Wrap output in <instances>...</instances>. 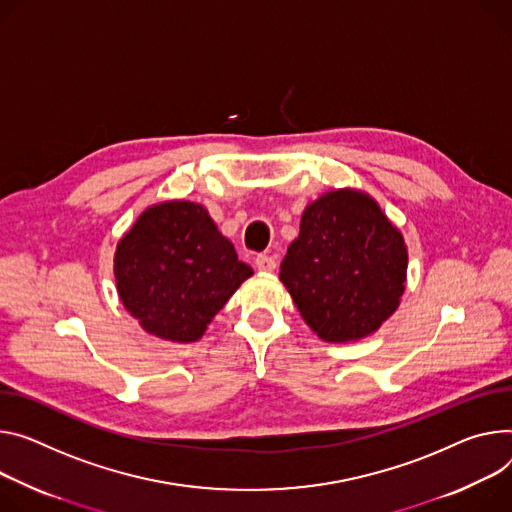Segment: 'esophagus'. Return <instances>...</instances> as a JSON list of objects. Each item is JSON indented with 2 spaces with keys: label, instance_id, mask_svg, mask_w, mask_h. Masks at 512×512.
Instances as JSON below:
<instances>
[{
  "label": "esophagus",
  "instance_id": "obj_1",
  "mask_svg": "<svg viewBox=\"0 0 512 512\" xmlns=\"http://www.w3.org/2000/svg\"><path fill=\"white\" fill-rule=\"evenodd\" d=\"M255 267H257L259 271L271 273V271H275V267H277V261H275V257L261 253V255H257V257H255Z\"/></svg>",
  "mask_w": 512,
  "mask_h": 512
}]
</instances>
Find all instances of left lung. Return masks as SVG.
Wrapping results in <instances>:
<instances>
[{"mask_svg":"<svg viewBox=\"0 0 512 512\" xmlns=\"http://www.w3.org/2000/svg\"><path fill=\"white\" fill-rule=\"evenodd\" d=\"M408 253L378 202L333 190L306 206L280 280L308 327L329 343L376 333L404 294Z\"/></svg>","mask_w":512,"mask_h":512,"instance_id":"1","label":"left lung"}]
</instances>
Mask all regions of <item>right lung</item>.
I'll return each mask as SVG.
<instances>
[{"instance_id": "obj_1", "label": "right lung", "mask_w": 512, "mask_h": 512, "mask_svg": "<svg viewBox=\"0 0 512 512\" xmlns=\"http://www.w3.org/2000/svg\"><path fill=\"white\" fill-rule=\"evenodd\" d=\"M116 288L141 327L165 341H198L216 312L253 275L202 204L147 208L120 239Z\"/></svg>"}]
</instances>
